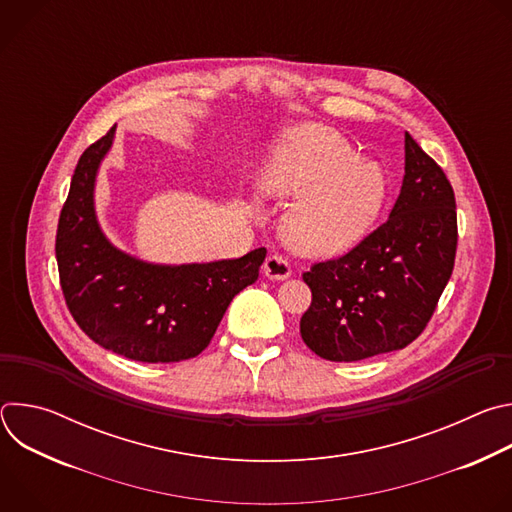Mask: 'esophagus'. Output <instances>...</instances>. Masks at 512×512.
Returning a JSON list of instances; mask_svg holds the SVG:
<instances>
[{"mask_svg": "<svg viewBox=\"0 0 512 512\" xmlns=\"http://www.w3.org/2000/svg\"><path fill=\"white\" fill-rule=\"evenodd\" d=\"M263 273L269 279H287L291 275V265L283 255H269L263 263Z\"/></svg>", "mask_w": 512, "mask_h": 512, "instance_id": "esophagus-1", "label": "esophagus"}]
</instances>
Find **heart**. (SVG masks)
Instances as JSON below:
<instances>
[{"label": "heart", "instance_id": "b5f03b06", "mask_svg": "<svg viewBox=\"0 0 512 512\" xmlns=\"http://www.w3.org/2000/svg\"><path fill=\"white\" fill-rule=\"evenodd\" d=\"M261 188L300 198L283 223L287 243L306 255H334L367 235L387 202L389 180L377 162L358 160L334 129L304 127L273 150Z\"/></svg>", "mask_w": 512, "mask_h": 512}]
</instances>
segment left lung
Returning a JSON list of instances; mask_svg holds the SVG:
<instances>
[{"mask_svg":"<svg viewBox=\"0 0 512 512\" xmlns=\"http://www.w3.org/2000/svg\"><path fill=\"white\" fill-rule=\"evenodd\" d=\"M458 247L450 180L405 133V176L387 221L348 253L304 271L312 304L300 320L308 348L354 362L411 344L450 281Z\"/></svg>","mask_w":512,"mask_h":512,"instance_id":"left-lung-1","label":"left lung"}]
</instances>
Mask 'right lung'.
<instances>
[{
	"instance_id": "add662e5",
	"label": "right lung",
	"mask_w": 512,
	"mask_h": 512,
	"mask_svg": "<svg viewBox=\"0 0 512 512\" xmlns=\"http://www.w3.org/2000/svg\"><path fill=\"white\" fill-rule=\"evenodd\" d=\"M115 125L83 152L56 229L62 296L99 346L139 362H180L212 340L229 304L255 283L267 249L237 259L152 265L115 249L99 229L93 188Z\"/></svg>"
}]
</instances>
